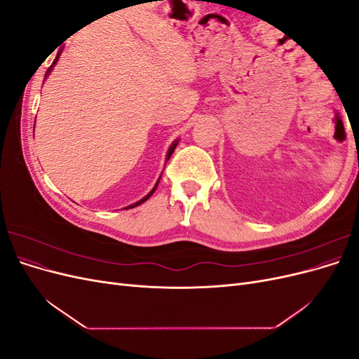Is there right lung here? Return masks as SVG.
<instances>
[{
	"label": "right lung",
	"instance_id": "add662e5",
	"mask_svg": "<svg viewBox=\"0 0 359 359\" xmlns=\"http://www.w3.org/2000/svg\"><path fill=\"white\" fill-rule=\"evenodd\" d=\"M60 55H61V50L57 53V57H55V60H53V62H52V66L48 69V72H46V74H45V79L48 78V76L50 74V72H52V69H53V66H55V64H57V61H58V58H60ZM177 145H178V140H175V142H173L172 145H170V148H169V151H168V154H166V160H169L170 158V156H172V153H173V151H175V148H177ZM161 178V177H160ZM160 178L157 180V182H156V186L153 187V190H151L148 194H147V196L145 198H142V199H140L139 202H136V203H133V205H130V206H127V208H135V206H137V205H140V203H144L145 201H148L149 198H151V194H153L154 191H156V189H157V186H158V182H160Z\"/></svg>",
	"mask_w": 359,
	"mask_h": 359
}]
</instances>
